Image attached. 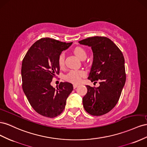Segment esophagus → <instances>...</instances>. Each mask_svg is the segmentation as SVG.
<instances>
[{"label": "esophagus", "mask_w": 147, "mask_h": 147, "mask_svg": "<svg viewBox=\"0 0 147 147\" xmlns=\"http://www.w3.org/2000/svg\"><path fill=\"white\" fill-rule=\"evenodd\" d=\"M78 85H77V84H74L73 85V88H74V89H76V87H78Z\"/></svg>", "instance_id": "34e87169"}]
</instances>
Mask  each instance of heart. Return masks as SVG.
<instances>
[{"instance_id":"b5f03b06","label":"heart","mask_w":147,"mask_h":147,"mask_svg":"<svg viewBox=\"0 0 147 147\" xmlns=\"http://www.w3.org/2000/svg\"><path fill=\"white\" fill-rule=\"evenodd\" d=\"M74 53L79 59L84 60L87 57V52L82 47H77L73 50ZM58 64L60 68H63L65 66V53H61L58 58ZM85 76V73L81 70H71L65 76V79L71 83L78 84L81 78Z\"/></svg>"}]
</instances>
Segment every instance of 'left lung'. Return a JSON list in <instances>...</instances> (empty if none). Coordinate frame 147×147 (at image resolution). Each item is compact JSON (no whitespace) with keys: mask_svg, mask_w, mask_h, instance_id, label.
Returning a JSON list of instances; mask_svg holds the SVG:
<instances>
[{"mask_svg":"<svg viewBox=\"0 0 147 147\" xmlns=\"http://www.w3.org/2000/svg\"><path fill=\"white\" fill-rule=\"evenodd\" d=\"M91 47L94 59L88 79L99 81L98 87L86 86L82 98L85 110L92 116L110 111L118 103L125 82L124 58L122 52L108 37L94 36L79 41Z\"/></svg>","mask_w":147,"mask_h":147,"instance_id":"left-lung-1","label":"left lung"}]
</instances>
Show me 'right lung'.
I'll return each instance as SVG.
<instances>
[{
    "mask_svg": "<svg viewBox=\"0 0 147 147\" xmlns=\"http://www.w3.org/2000/svg\"><path fill=\"white\" fill-rule=\"evenodd\" d=\"M72 44L42 38L29 48L23 58V90L32 108L42 116L52 118L60 115L73 90L72 84L67 82H60L57 89L50 85L60 73L58 56Z\"/></svg>",
    "mask_w": 147,
    "mask_h": 147,
    "instance_id": "right-lung-1",
    "label": "right lung"
}]
</instances>
